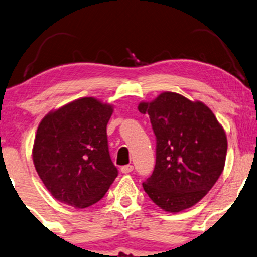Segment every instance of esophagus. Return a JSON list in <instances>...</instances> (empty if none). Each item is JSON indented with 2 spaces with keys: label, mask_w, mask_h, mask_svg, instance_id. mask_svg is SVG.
<instances>
[{
  "label": "esophagus",
  "mask_w": 257,
  "mask_h": 257,
  "mask_svg": "<svg viewBox=\"0 0 257 257\" xmlns=\"http://www.w3.org/2000/svg\"><path fill=\"white\" fill-rule=\"evenodd\" d=\"M121 173L122 174H128V173H131L132 170H134V166H131V164H127V166H123V167H121Z\"/></svg>",
  "instance_id": "esophagus-1"
}]
</instances>
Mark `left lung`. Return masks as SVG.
<instances>
[{
	"label": "left lung",
	"mask_w": 257,
	"mask_h": 257,
	"mask_svg": "<svg viewBox=\"0 0 257 257\" xmlns=\"http://www.w3.org/2000/svg\"><path fill=\"white\" fill-rule=\"evenodd\" d=\"M138 110L148 114L156 136V164L143 188L162 210L177 213L211 191L225 166L227 139L201 101L164 91Z\"/></svg>",
	"instance_id": "obj_1"
}]
</instances>
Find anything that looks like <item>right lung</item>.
<instances>
[{"label":"right lung","instance_id":"right-lung-1","mask_svg":"<svg viewBox=\"0 0 257 257\" xmlns=\"http://www.w3.org/2000/svg\"><path fill=\"white\" fill-rule=\"evenodd\" d=\"M113 106L81 97L47 113L34 138L33 163L52 196L75 208L103 198L118 169L110 160L107 123Z\"/></svg>","mask_w":257,"mask_h":257}]
</instances>
